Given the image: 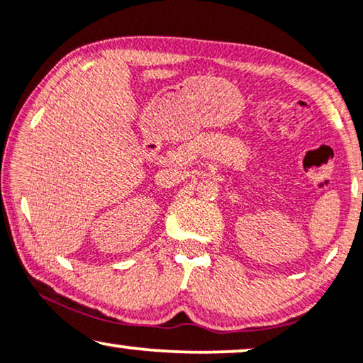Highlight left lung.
Segmentation results:
<instances>
[{
	"label": "left lung",
	"mask_w": 363,
	"mask_h": 363,
	"mask_svg": "<svg viewBox=\"0 0 363 363\" xmlns=\"http://www.w3.org/2000/svg\"><path fill=\"white\" fill-rule=\"evenodd\" d=\"M362 202H363V194H362Z\"/></svg>",
	"instance_id": "1"
}]
</instances>
